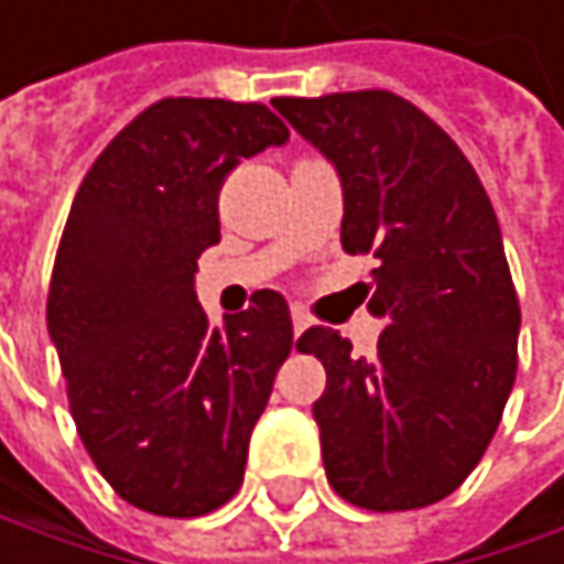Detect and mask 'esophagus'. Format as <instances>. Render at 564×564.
Masks as SVG:
<instances>
[{"label":"esophagus","mask_w":564,"mask_h":564,"mask_svg":"<svg viewBox=\"0 0 564 564\" xmlns=\"http://www.w3.org/2000/svg\"><path fill=\"white\" fill-rule=\"evenodd\" d=\"M291 321H294V334H297V337L311 327V317L304 314V307H294V311H291Z\"/></svg>","instance_id":"1"}]
</instances>
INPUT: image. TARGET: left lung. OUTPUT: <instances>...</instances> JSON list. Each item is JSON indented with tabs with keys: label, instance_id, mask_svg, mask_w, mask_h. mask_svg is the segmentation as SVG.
Masks as SVG:
<instances>
[{
	"label": "left lung",
	"instance_id": "1",
	"mask_svg": "<svg viewBox=\"0 0 564 564\" xmlns=\"http://www.w3.org/2000/svg\"><path fill=\"white\" fill-rule=\"evenodd\" d=\"M344 186L340 243L375 253L378 357L311 327L297 340L327 388L314 401L330 488L371 511L448 498L481 462L518 371V294L491 199L458 143L388 89L276 96Z\"/></svg>",
	"mask_w": 564,
	"mask_h": 564
}]
</instances>
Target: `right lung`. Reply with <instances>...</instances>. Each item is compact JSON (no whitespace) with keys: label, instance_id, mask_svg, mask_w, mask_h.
Wrapping results in <instances>:
<instances>
[{"label":"right lung","instance_id":"1","mask_svg":"<svg viewBox=\"0 0 564 564\" xmlns=\"http://www.w3.org/2000/svg\"><path fill=\"white\" fill-rule=\"evenodd\" d=\"M288 137L263 102L160 99L73 199L46 324L93 465L150 514L196 518L240 491L250 431L294 347L276 291L224 327L193 291L199 253L220 243L227 173Z\"/></svg>","mask_w":564,"mask_h":564}]
</instances>
